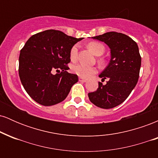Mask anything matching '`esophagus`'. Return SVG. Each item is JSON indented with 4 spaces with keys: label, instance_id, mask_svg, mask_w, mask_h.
Returning a JSON list of instances; mask_svg holds the SVG:
<instances>
[{
    "label": "esophagus",
    "instance_id": "1",
    "mask_svg": "<svg viewBox=\"0 0 158 158\" xmlns=\"http://www.w3.org/2000/svg\"><path fill=\"white\" fill-rule=\"evenodd\" d=\"M79 81H81V82H86L87 81V79H83V78H81V77L79 78Z\"/></svg>",
    "mask_w": 158,
    "mask_h": 158
}]
</instances>
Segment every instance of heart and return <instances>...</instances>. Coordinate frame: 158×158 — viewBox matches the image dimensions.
I'll return each mask as SVG.
<instances>
[{"label": "heart", "instance_id": "1", "mask_svg": "<svg viewBox=\"0 0 158 158\" xmlns=\"http://www.w3.org/2000/svg\"><path fill=\"white\" fill-rule=\"evenodd\" d=\"M88 48L95 56H99L102 55L103 52H105V47L101 44V43L96 42H90L88 44ZM78 57V47L77 45L73 46L70 49V59L72 61H76ZM72 71L74 73L77 74V76L81 78H88L90 76L93 75L97 72V68L94 67L86 66V65L78 64L73 66L72 68Z\"/></svg>", "mask_w": 158, "mask_h": 158}]
</instances>
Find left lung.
<instances>
[{"label": "left lung", "mask_w": 158, "mask_h": 158, "mask_svg": "<svg viewBox=\"0 0 158 158\" xmlns=\"http://www.w3.org/2000/svg\"><path fill=\"white\" fill-rule=\"evenodd\" d=\"M91 39L108 45L110 59L99 75L108 81L106 85L99 82L97 90L88 94V97L96 106L109 109L124 102L137 85L141 66L139 48L129 36L119 32H106Z\"/></svg>", "instance_id": "obj_1"}]
</instances>
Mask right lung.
<instances>
[{
  "label": "right lung",
  "mask_w": 158,
  "mask_h": 158,
  "mask_svg": "<svg viewBox=\"0 0 158 158\" xmlns=\"http://www.w3.org/2000/svg\"><path fill=\"white\" fill-rule=\"evenodd\" d=\"M81 39L59 30H48L32 35L19 56V77L27 93L36 102L50 106L62 102L78 81L67 71L70 51ZM55 70L61 71L53 74Z\"/></svg>",
  "instance_id": "1"
}]
</instances>
